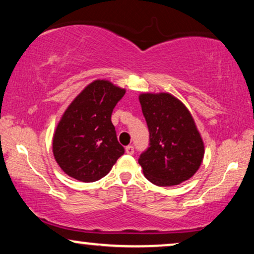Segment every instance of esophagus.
I'll return each mask as SVG.
<instances>
[{"mask_svg": "<svg viewBox=\"0 0 254 254\" xmlns=\"http://www.w3.org/2000/svg\"><path fill=\"white\" fill-rule=\"evenodd\" d=\"M126 152L128 155H133L134 154V147H133V145H127Z\"/></svg>", "mask_w": 254, "mask_h": 254, "instance_id": "1", "label": "esophagus"}]
</instances>
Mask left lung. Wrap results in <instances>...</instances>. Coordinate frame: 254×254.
Listing matches in <instances>:
<instances>
[{"instance_id":"1","label":"left lung","mask_w":254,"mask_h":254,"mask_svg":"<svg viewBox=\"0 0 254 254\" xmlns=\"http://www.w3.org/2000/svg\"><path fill=\"white\" fill-rule=\"evenodd\" d=\"M149 129V147L138 164L149 182L173 186L190 179L200 168L203 142L189 110L169 93L140 96Z\"/></svg>"}]
</instances>
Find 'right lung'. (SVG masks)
<instances>
[{"instance_id": "add662e5", "label": "right lung", "mask_w": 254, "mask_h": 254, "mask_svg": "<svg viewBox=\"0 0 254 254\" xmlns=\"http://www.w3.org/2000/svg\"><path fill=\"white\" fill-rule=\"evenodd\" d=\"M125 90L109 81L89 84L65 111L53 137V154L68 176L83 183L102 179L125 154L111 116Z\"/></svg>"}]
</instances>
